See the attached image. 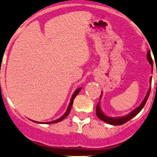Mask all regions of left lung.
I'll use <instances>...</instances> for the list:
<instances>
[{"instance_id":"8db88e82","label":"left lung","mask_w":157,"mask_h":157,"mask_svg":"<svg viewBox=\"0 0 157 157\" xmlns=\"http://www.w3.org/2000/svg\"><path fill=\"white\" fill-rule=\"evenodd\" d=\"M147 60H148V61H149V63L150 64V65L153 66V60H152L150 51H148V52H147ZM151 80H152V77L150 78V82H151ZM150 90H151V86H150V88L149 89L146 97L144 98V101L142 102V103L140 104V105H139L137 108H136L134 111H132L131 113L128 114V115H126V116L121 117V118H109V117L106 116V115H105L103 113H102V111H101V109H100V107H99V103H98L97 105H96V115H97V117L99 118V119H101L102 121H105V123H108V124H112V125H121V124H124V123H126L127 121H129L130 119H131L132 118H134L135 115H137V114H138L139 112L141 111V109L144 108V105L146 104L147 99H148V97H149V95H150Z\"/></svg>"}]
</instances>
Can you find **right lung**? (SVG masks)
I'll list each match as a JSON object with an SVG mask.
<instances>
[{"label":"right lung","mask_w":157,"mask_h":157,"mask_svg":"<svg viewBox=\"0 0 157 157\" xmlns=\"http://www.w3.org/2000/svg\"><path fill=\"white\" fill-rule=\"evenodd\" d=\"M80 90H81V88H78V89H77V90H76L75 92H74V94H73V96H72V97H71V102H70L68 108H67V112H66L65 113H64V115H63V116H61V118H58V119H57V120H55V121H50V122H45V124H53V123H58V122H60V121H62V120L64 119V118H65L66 117H67V115H69V113H70V111H71V107H72L73 102H74V98H75V97H76V96H77V95L79 93H80ZM34 122H36V123H39V122H38V121H34Z\"/></svg>","instance_id":"1"}]
</instances>
